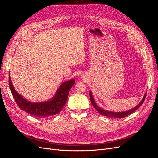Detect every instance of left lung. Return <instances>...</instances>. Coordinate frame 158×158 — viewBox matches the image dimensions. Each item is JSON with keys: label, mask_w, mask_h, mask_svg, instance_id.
Instances as JSON below:
<instances>
[{"label": "left lung", "mask_w": 158, "mask_h": 158, "mask_svg": "<svg viewBox=\"0 0 158 158\" xmlns=\"http://www.w3.org/2000/svg\"><path fill=\"white\" fill-rule=\"evenodd\" d=\"M146 94L144 95V98L142 99L141 102L137 106H136L135 107H134L133 109L129 110V111H125V112H112V111H106V110H104L100 108L99 107H98L97 106V104H95V102L94 101V99L92 97V94L91 93V92H89V97H90V99H91V103H92V106L94 107V108L97 110V111L103 116H106V117H114V118H123L125 117L129 114H131V113H132L133 112H135V111L139 108L144 103V100L146 99Z\"/></svg>", "instance_id": "1"}]
</instances>
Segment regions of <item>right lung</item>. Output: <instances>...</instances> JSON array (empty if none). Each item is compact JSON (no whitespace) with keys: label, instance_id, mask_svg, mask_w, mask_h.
Returning <instances> with one entry per match:
<instances>
[{"label":"right lung","instance_id":"obj_1","mask_svg":"<svg viewBox=\"0 0 158 158\" xmlns=\"http://www.w3.org/2000/svg\"><path fill=\"white\" fill-rule=\"evenodd\" d=\"M8 80L9 86L17 106L20 109L29 113L31 115L41 118L55 115L60 112L67 101L69 91L75 83V80L72 79L62 84L56 91L55 96L49 101L41 103H31L27 102L22 98L14 89L10 74H9Z\"/></svg>","mask_w":158,"mask_h":158}]
</instances>
